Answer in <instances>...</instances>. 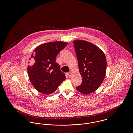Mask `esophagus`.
<instances>
[{
    "label": "esophagus",
    "instance_id": "34e87169",
    "mask_svg": "<svg viewBox=\"0 0 133 133\" xmlns=\"http://www.w3.org/2000/svg\"><path fill=\"white\" fill-rule=\"evenodd\" d=\"M71 74H72V73H71V72H68L67 73V76H68V77H70L71 75Z\"/></svg>",
    "mask_w": 133,
    "mask_h": 133
}]
</instances>
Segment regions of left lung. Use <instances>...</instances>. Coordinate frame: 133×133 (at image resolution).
I'll use <instances>...</instances> for the list:
<instances>
[{
	"label": "left lung",
	"mask_w": 133,
	"mask_h": 133,
	"mask_svg": "<svg viewBox=\"0 0 133 133\" xmlns=\"http://www.w3.org/2000/svg\"><path fill=\"white\" fill-rule=\"evenodd\" d=\"M73 43L82 78L81 84L76 88L81 93L89 94L98 88L104 79L107 67L106 56L102 50L90 42L76 40Z\"/></svg>",
	"instance_id": "8db88e82"
}]
</instances>
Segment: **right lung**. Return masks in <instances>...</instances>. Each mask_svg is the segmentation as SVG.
<instances>
[{"mask_svg": "<svg viewBox=\"0 0 133 133\" xmlns=\"http://www.w3.org/2000/svg\"><path fill=\"white\" fill-rule=\"evenodd\" d=\"M67 44L62 41L46 43L37 47L32 53L33 63L28 66L27 73L32 85L39 92L51 94L65 80V74L55 61L60 51Z\"/></svg>", "mask_w": 133, "mask_h": 133, "instance_id": "right-lung-1", "label": "right lung"}]
</instances>
